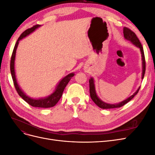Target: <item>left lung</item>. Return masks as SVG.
<instances>
[{
	"label": "left lung",
	"instance_id": "1",
	"mask_svg": "<svg viewBox=\"0 0 155 155\" xmlns=\"http://www.w3.org/2000/svg\"><path fill=\"white\" fill-rule=\"evenodd\" d=\"M124 37L130 41L132 42V43L137 46V47L140 48V51H141L142 53V61H143V72H142V79H143L145 72V55H144V51H143V46L140 43V41L139 39L137 37V35L135 34V33L133 31L130 29H129L127 27H124ZM140 87L137 91L133 95L130 96L127 99L124 100V101L118 104H106V103L102 101L99 99L96 95V91H95V87H94V80L92 78H91L90 80H89V91H90V95L91 99L92 101L95 103V104L101 109H114V108H118L124 106L127 103H128L134 97L135 95L137 94V93L140 90Z\"/></svg>",
	"mask_w": 155,
	"mask_h": 155
}]
</instances>
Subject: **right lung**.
Returning a JSON list of instances; mask_svg holds the SVG:
<instances>
[{
	"label": "right lung",
	"instance_id": "1",
	"mask_svg": "<svg viewBox=\"0 0 155 155\" xmlns=\"http://www.w3.org/2000/svg\"><path fill=\"white\" fill-rule=\"evenodd\" d=\"M39 26V25H36L33 27L30 28L26 30L24 32L22 33L20 37L18 38L15 43V45L14 46V48H13L12 55L11 57L10 71H11V74L13 79L14 86H15V88L18 93V94L19 95L23 100L32 107H41V108H50V107H52L57 104V103L59 101L60 98L62 96L63 92L64 90V88L66 87L68 83L69 82L70 79H71V78L74 76V74L73 73H71L68 74L66 77H64L59 83V85H58L57 88H56L55 92L48 97L41 98V99H39V100H34L26 96L25 94V93L21 90V88H19V87H18V84L17 83L15 74V69H14V61H15V52H16V50L18 44V41H19L21 39H22V38H24V37H26L27 35L30 34V33H31L33 31H34L37 28H38Z\"/></svg>",
	"mask_w": 155,
	"mask_h": 155
}]
</instances>
